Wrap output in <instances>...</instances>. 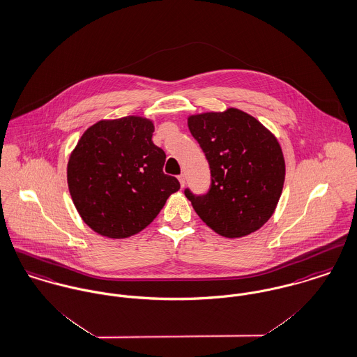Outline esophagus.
I'll return each mask as SVG.
<instances>
[{
    "mask_svg": "<svg viewBox=\"0 0 357 357\" xmlns=\"http://www.w3.org/2000/svg\"><path fill=\"white\" fill-rule=\"evenodd\" d=\"M178 181H180L181 188H184V185H185V176H184V174H180V176H178Z\"/></svg>",
    "mask_w": 357,
    "mask_h": 357,
    "instance_id": "esophagus-1",
    "label": "esophagus"
}]
</instances>
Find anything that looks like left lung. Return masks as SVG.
Here are the masks:
<instances>
[{"instance_id": "obj_1", "label": "left lung", "mask_w": 357, "mask_h": 357, "mask_svg": "<svg viewBox=\"0 0 357 357\" xmlns=\"http://www.w3.org/2000/svg\"><path fill=\"white\" fill-rule=\"evenodd\" d=\"M187 123L211 173L208 194L194 196L185 190L196 214L227 238L257 231L274 214L284 188L285 160L278 139L236 107L191 114Z\"/></svg>"}]
</instances>
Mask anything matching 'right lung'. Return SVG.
Segmentation results:
<instances>
[{
    "label": "right lung",
    "mask_w": 357,
    "mask_h": 357,
    "mask_svg": "<svg viewBox=\"0 0 357 357\" xmlns=\"http://www.w3.org/2000/svg\"><path fill=\"white\" fill-rule=\"evenodd\" d=\"M154 121L140 116L100 120L84 130L66 165L72 202L98 234L127 238L162 210L180 190L163 173L166 155L153 143Z\"/></svg>",
    "instance_id": "add662e5"
}]
</instances>
